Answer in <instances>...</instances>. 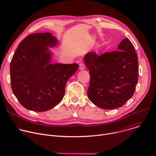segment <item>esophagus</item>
Masks as SVG:
<instances>
[{
    "instance_id": "34e87169",
    "label": "esophagus",
    "mask_w": 156,
    "mask_h": 156,
    "mask_svg": "<svg viewBox=\"0 0 156 156\" xmlns=\"http://www.w3.org/2000/svg\"><path fill=\"white\" fill-rule=\"evenodd\" d=\"M84 69V65L83 63H80L79 64V69L80 70H83Z\"/></svg>"
}]
</instances>
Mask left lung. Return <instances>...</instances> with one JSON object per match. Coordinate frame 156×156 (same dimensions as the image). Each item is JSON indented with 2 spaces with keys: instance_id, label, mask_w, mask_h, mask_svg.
<instances>
[{
  "instance_id": "8db88e82",
  "label": "left lung",
  "mask_w": 156,
  "mask_h": 156,
  "mask_svg": "<svg viewBox=\"0 0 156 156\" xmlns=\"http://www.w3.org/2000/svg\"><path fill=\"white\" fill-rule=\"evenodd\" d=\"M118 50L100 56L90 52L84 57L90 77L87 97L101 109L123 106L133 96L138 82V56L133 44L126 38Z\"/></svg>"
}]
</instances>
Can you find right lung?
Returning a JSON list of instances; mask_svg holds the SVG:
<instances>
[{
	"label": "right lung",
	"instance_id": "1",
	"mask_svg": "<svg viewBox=\"0 0 156 156\" xmlns=\"http://www.w3.org/2000/svg\"><path fill=\"white\" fill-rule=\"evenodd\" d=\"M57 39L48 32L32 34L19 44L10 62L13 94L24 108L43 112L58 105L65 94L66 84L78 64H51L48 48Z\"/></svg>",
	"mask_w": 156,
	"mask_h": 156
}]
</instances>
